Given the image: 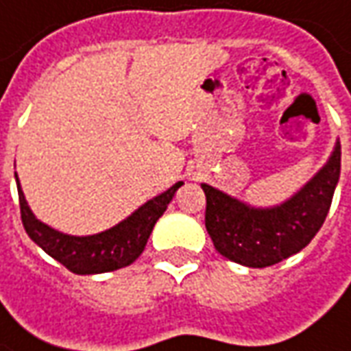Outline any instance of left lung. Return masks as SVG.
I'll list each match as a JSON object with an SVG mask.
<instances>
[{
	"label": "left lung",
	"instance_id": "left-lung-1",
	"mask_svg": "<svg viewBox=\"0 0 351 351\" xmlns=\"http://www.w3.org/2000/svg\"><path fill=\"white\" fill-rule=\"evenodd\" d=\"M340 178V143L296 195L271 208H254L202 183L206 231L216 250L246 267H267L311 243L328 214Z\"/></svg>",
	"mask_w": 351,
	"mask_h": 351
}]
</instances>
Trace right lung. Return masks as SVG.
Masks as SVG:
<instances>
[{"mask_svg":"<svg viewBox=\"0 0 351 351\" xmlns=\"http://www.w3.org/2000/svg\"><path fill=\"white\" fill-rule=\"evenodd\" d=\"M181 185L183 181H178L162 195L147 200L143 206L137 208L132 216L125 217L118 226L101 231L97 235L74 237L64 235L57 229L45 226L34 216L28 202L24 199L21 181L16 178L21 217H23V226L28 237L43 252L49 254L51 258H55L69 271L76 275L114 271V269L134 263L145 250L154 223L166 212L176 191L180 189Z\"/></svg>","mask_w":351,"mask_h":351,"instance_id":"obj_1","label":"right lung"}]
</instances>
